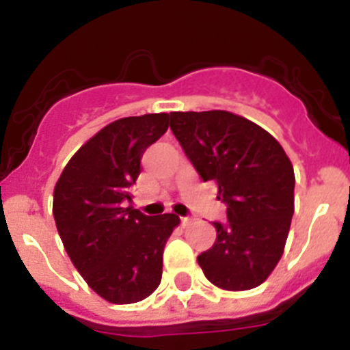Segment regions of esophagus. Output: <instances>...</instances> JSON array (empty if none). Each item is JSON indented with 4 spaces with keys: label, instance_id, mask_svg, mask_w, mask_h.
<instances>
[{
    "label": "esophagus",
    "instance_id": "34e87169",
    "mask_svg": "<svg viewBox=\"0 0 350 350\" xmlns=\"http://www.w3.org/2000/svg\"><path fill=\"white\" fill-rule=\"evenodd\" d=\"M180 222H182V226H184V228H185V226H189L191 222H193V219H191V217H182Z\"/></svg>",
    "mask_w": 350,
    "mask_h": 350
}]
</instances>
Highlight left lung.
I'll use <instances>...</instances> for the list:
<instances>
[{
    "instance_id": "left-lung-1",
    "label": "left lung",
    "mask_w": 350,
    "mask_h": 350,
    "mask_svg": "<svg viewBox=\"0 0 350 350\" xmlns=\"http://www.w3.org/2000/svg\"><path fill=\"white\" fill-rule=\"evenodd\" d=\"M170 128L203 180L217 184L228 224L198 256L224 291L254 289L280 261L295 213V170L267 129L226 110L172 112Z\"/></svg>"
}]
</instances>
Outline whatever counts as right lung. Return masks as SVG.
I'll use <instances>...</instances> for the list:
<instances>
[{"label": "right lung", "mask_w": 350, "mask_h": 350, "mask_svg": "<svg viewBox=\"0 0 350 350\" xmlns=\"http://www.w3.org/2000/svg\"><path fill=\"white\" fill-rule=\"evenodd\" d=\"M168 119L145 113L113 120L73 154L55 182L52 212L64 249L88 286L116 305L157 289L163 250L180 224L175 213L148 217L124 206L142 156L165 135Z\"/></svg>", "instance_id": "add662e5"}]
</instances>
